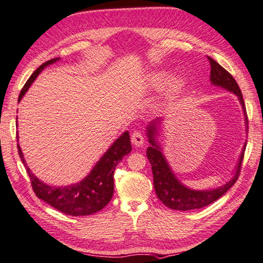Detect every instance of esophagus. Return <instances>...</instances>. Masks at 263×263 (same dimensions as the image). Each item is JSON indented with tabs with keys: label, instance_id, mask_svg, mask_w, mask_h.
<instances>
[{
	"label": "esophagus",
	"instance_id": "obj_1",
	"mask_svg": "<svg viewBox=\"0 0 263 263\" xmlns=\"http://www.w3.org/2000/svg\"><path fill=\"white\" fill-rule=\"evenodd\" d=\"M132 143L135 146H142L144 143V137L141 134L140 132H135L134 134L132 135Z\"/></svg>",
	"mask_w": 263,
	"mask_h": 263
}]
</instances>
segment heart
<instances>
[{
	"instance_id": "1",
	"label": "heart",
	"mask_w": 263,
	"mask_h": 263,
	"mask_svg": "<svg viewBox=\"0 0 263 263\" xmlns=\"http://www.w3.org/2000/svg\"><path fill=\"white\" fill-rule=\"evenodd\" d=\"M167 85L169 86L165 95V105L174 103L185 93L188 87V78L185 75H178L172 78V71L170 69H155L144 76L141 90L143 93H156L163 91Z\"/></svg>"
}]
</instances>
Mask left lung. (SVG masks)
<instances>
[{"mask_svg": "<svg viewBox=\"0 0 263 263\" xmlns=\"http://www.w3.org/2000/svg\"><path fill=\"white\" fill-rule=\"evenodd\" d=\"M208 59L211 67V85L220 87V89L227 90L234 96H237L239 103L241 105L247 132L246 108L245 104H243L241 91L239 89L236 80L220 64L216 62L214 59ZM163 120L164 118H156L146 126V136H148V142L150 143V146H148V149H146V157H148L151 164V168H153L154 186L158 199L168 208L180 211L201 209L203 206L211 204L216 200H218L220 196H223L233 186V183L237 181L239 172H240L243 153H245L246 142L243 143L236 167H234L232 172V178L230 180L223 183L222 186L216 188L193 190V188L182 183L181 180H179L172 167L170 166L166 157H165L162 143L159 141L160 134L163 132Z\"/></svg>", "mask_w": 263, "mask_h": 263, "instance_id": "1", "label": "left lung"}]
</instances>
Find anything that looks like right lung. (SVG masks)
I'll use <instances>...</instances> for the list:
<instances>
[{"mask_svg":"<svg viewBox=\"0 0 263 263\" xmlns=\"http://www.w3.org/2000/svg\"><path fill=\"white\" fill-rule=\"evenodd\" d=\"M59 60L60 58L49 60V61L41 64L32 73L21 91L20 97H18V103L23 99V97L25 96L39 73L49 64H53ZM17 148L22 162L25 165L26 172L31 179L33 191L39 199L66 215L87 216L98 213L99 210L105 208L112 199L114 193L115 167L121 162L124 156L130 153L132 144L129 132L126 130L106 150V153L101 156L86 177L83 178L81 181L67 186H52L36 178L34 173L27 166L21 145L17 144Z\"/></svg>","mask_w":263,"mask_h":263,"instance_id":"obj_1","label":"right lung"}]
</instances>
